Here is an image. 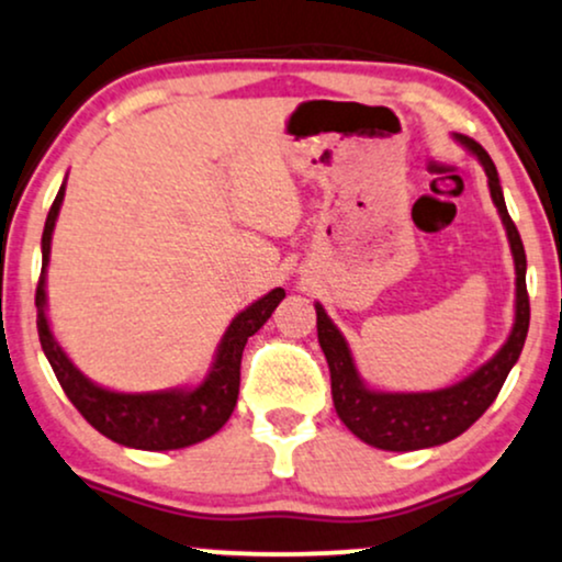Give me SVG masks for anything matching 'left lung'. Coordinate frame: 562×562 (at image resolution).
I'll return each mask as SVG.
<instances>
[{"label":"left lung","instance_id":"8db88e82","mask_svg":"<svg viewBox=\"0 0 562 562\" xmlns=\"http://www.w3.org/2000/svg\"><path fill=\"white\" fill-rule=\"evenodd\" d=\"M458 138L484 165L486 176H490L492 200L497 204L507 228V239H510L513 257H516V326H513V334L505 341V347L486 366H481L476 373L460 381V384L439 389V392L386 394L371 392V389L362 384L358 371H355L345 336L328 321L326 310L315 305V313H318V341L323 355H326L328 371H331L336 413H339V418L345 420V426L355 437L366 441V445L379 447V450L411 452L445 445V441L460 437L497 400L507 373L516 366L520 349H524L526 334H529L531 307L529 292H526V252L516 223H513L505 207L497 168H494L492 157L486 155V149L479 142L468 136Z\"/></svg>","mask_w":562,"mask_h":562}]
</instances>
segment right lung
<instances>
[{"mask_svg":"<svg viewBox=\"0 0 562 562\" xmlns=\"http://www.w3.org/2000/svg\"><path fill=\"white\" fill-rule=\"evenodd\" d=\"M65 196V183L59 187L55 202H52L49 215L44 223L42 236V276L36 286V328L38 341L55 371L59 386L68 394L78 413L97 428L99 434L117 441V445L136 447V450H181V447L196 445V441L213 437L221 431L223 424L234 413L236 400H239V381H241V352L244 345L252 334L260 331V326L270 318L279 302L286 296L283 289H273L262 300H257L247 310H241L231 321L228 331L223 334L213 371L200 386L191 392H157V394H121L110 392L91 384L81 371L68 360V355L59 349L55 336L49 331L44 307V273L49 262V244L52 231L59 213V204Z\"/></svg>","mask_w":562,"mask_h":562,"instance_id":"obj_1","label":"right lung"}]
</instances>
